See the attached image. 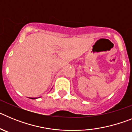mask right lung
Here are the masks:
<instances>
[{
  "mask_svg": "<svg viewBox=\"0 0 132 132\" xmlns=\"http://www.w3.org/2000/svg\"><path fill=\"white\" fill-rule=\"evenodd\" d=\"M31 98V99H36V98Z\"/></svg>",
  "mask_w": 132,
  "mask_h": 132,
  "instance_id": "right-lung-1",
  "label": "right lung"
}]
</instances>
